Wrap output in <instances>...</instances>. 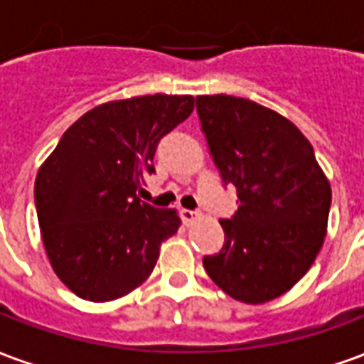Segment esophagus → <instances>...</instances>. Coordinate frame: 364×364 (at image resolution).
Returning <instances> with one entry per match:
<instances>
[{"instance_id": "34e87169", "label": "esophagus", "mask_w": 364, "mask_h": 364, "mask_svg": "<svg viewBox=\"0 0 364 364\" xmlns=\"http://www.w3.org/2000/svg\"><path fill=\"white\" fill-rule=\"evenodd\" d=\"M197 218H198V213H195V210H189V208H181V220L185 226L193 224V222L197 220Z\"/></svg>"}]
</instances>
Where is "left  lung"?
<instances>
[{"instance_id": "left-lung-1", "label": "left lung", "mask_w": 364, "mask_h": 364, "mask_svg": "<svg viewBox=\"0 0 364 364\" xmlns=\"http://www.w3.org/2000/svg\"><path fill=\"white\" fill-rule=\"evenodd\" d=\"M197 112L237 210L220 220L224 245L203 259L226 294L263 304L296 284L320 253L331 187L312 144L289 119L232 95H198Z\"/></svg>"}]
</instances>
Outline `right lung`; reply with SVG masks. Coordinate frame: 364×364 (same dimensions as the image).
Masks as SVG:
<instances>
[{
  "label": "right lung",
  "mask_w": 364,
  "mask_h": 364,
  "mask_svg": "<svg viewBox=\"0 0 364 364\" xmlns=\"http://www.w3.org/2000/svg\"><path fill=\"white\" fill-rule=\"evenodd\" d=\"M193 95H142L87 111L60 138L35 181L44 250L74 294L109 302L151 274L177 210L138 197L159 140L189 117Z\"/></svg>",
  "instance_id": "right-lung-1"
}]
</instances>
